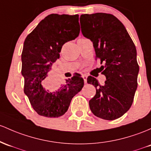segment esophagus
Returning a JSON list of instances; mask_svg holds the SVG:
<instances>
[{
	"label": "esophagus",
	"instance_id": "esophagus-1",
	"mask_svg": "<svg viewBox=\"0 0 151 151\" xmlns=\"http://www.w3.org/2000/svg\"><path fill=\"white\" fill-rule=\"evenodd\" d=\"M82 77H83L84 79V83H87V75H86V74H84V75L82 76Z\"/></svg>",
	"mask_w": 151,
	"mask_h": 151
}]
</instances>
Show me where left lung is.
<instances>
[{
    "label": "left lung",
    "instance_id": "left-lung-1",
    "mask_svg": "<svg viewBox=\"0 0 151 151\" xmlns=\"http://www.w3.org/2000/svg\"><path fill=\"white\" fill-rule=\"evenodd\" d=\"M81 31L90 39L106 77L103 86L89 76L87 83L96 87L89 102L92 113L100 118L113 120L128 111L137 87L139 66L135 44L124 25L113 15L97 13L80 16Z\"/></svg>",
    "mask_w": 151,
    "mask_h": 151
}]
</instances>
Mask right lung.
<instances>
[{
	"mask_svg": "<svg viewBox=\"0 0 151 151\" xmlns=\"http://www.w3.org/2000/svg\"><path fill=\"white\" fill-rule=\"evenodd\" d=\"M79 16L50 14L26 38L21 54L24 93L39 115L59 117L67 112L72 99L82 90L79 74L68 79L55 91L43 87L54 63L66 42L79 36Z\"/></svg>",
	"mask_w": 151,
	"mask_h": 151,
	"instance_id": "obj_1",
	"label": "right lung"
}]
</instances>
